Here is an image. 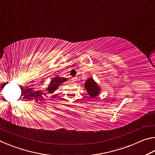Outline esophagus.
I'll return each instance as SVG.
<instances>
[{"label": "esophagus", "mask_w": 155, "mask_h": 155, "mask_svg": "<svg viewBox=\"0 0 155 155\" xmlns=\"http://www.w3.org/2000/svg\"><path fill=\"white\" fill-rule=\"evenodd\" d=\"M71 80H72V83H75L76 81H77V78H72Z\"/></svg>", "instance_id": "34e87169"}]
</instances>
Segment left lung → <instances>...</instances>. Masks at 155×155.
I'll return each instance as SVG.
<instances>
[{
  "label": "left lung",
  "instance_id": "8db88e82",
  "mask_svg": "<svg viewBox=\"0 0 155 155\" xmlns=\"http://www.w3.org/2000/svg\"><path fill=\"white\" fill-rule=\"evenodd\" d=\"M85 87L87 93L91 98H96L99 94L101 89L98 87V85H97L96 82H94L92 78H90L86 81L85 83Z\"/></svg>",
  "mask_w": 155,
  "mask_h": 155
}]
</instances>
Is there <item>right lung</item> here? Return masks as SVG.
Returning <instances> with one entry per match:
<instances>
[{"label":"right lung","mask_w":155,"mask_h":155,"mask_svg":"<svg viewBox=\"0 0 155 155\" xmlns=\"http://www.w3.org/2000/svg\"><path fill=\"white\" fill-rule=\"evenodd\" d=\"M66 81L67 79L65 78H61L59 77H54L53 79L50 83V85H48V87L47 88L46 91H48V93H53L59 85H60L61 84Z\"/></svg>","instance_id":"right-lung-1"}]
</instances>
